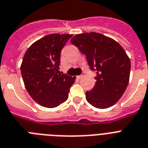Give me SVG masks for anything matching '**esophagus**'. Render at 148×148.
<instances>
[{
	"label": "esophagus",
	"mask_w": 148,
	"mask_h": 148,
	"mask_svg": "<svg viewBox=\"0 0 148 148\" xmlns=\"http://www.w3.org/2000/svg\"><path fill=\"white\" fill-rule=\"evenodd\" d=\"M84 75H85V74H84V73H83V74H81V75H79V76H77V78L81 79L82 77H84Z\"/></svg>",
	"instance_id": "obj_1"
}]
</instances>
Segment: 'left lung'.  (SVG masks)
<instances>
[{
	"mask_svg": "<svg viewBox=\"0 0 148 148\" xmlns=\"http://www.w3.org/2000/svg\"><path fill=\"white\" fill-rule=\"evenodd\" d=\"M86 56L88 65L96 72V84L86 91V99L100 109L117 102L126 90L131 72V61L124 48L111 38L90 32L77 34L71 40Z\"/></svg>",
	"mask_w": 148,
	"mask_h": 148,
	"instance_id": "left-lung-1",
	"label": "left lung"
}]
</instances>
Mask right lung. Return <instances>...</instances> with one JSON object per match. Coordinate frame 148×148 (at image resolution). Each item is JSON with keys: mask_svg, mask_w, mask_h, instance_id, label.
Here are the masks:
<instances>
[{"mask_svg": "<svg viewBox=\"0 0 148 148\" xmlns=\"http://www.w3.org/2000/svg\"><path fill=\"white\" fill-rule=\"evenodd\" d=\"M72 34H52L27 50L21 71L31 97L45 108H56L68 98L75 77L59 74L60 51Z\"/></svg>", "mask_w": 148, "mask_h": 148, "instance_id": "obj_1", "label": "right lung"}]
</instances>
